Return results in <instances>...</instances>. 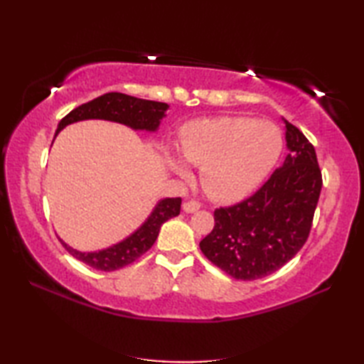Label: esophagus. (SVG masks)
<instances>
[{"instance_id":"1","label":"esophagus","mask_w":364,"mask_h":364,"mask_svg":"<svg viewBox=\"0 0 364 364\" xmlns=\"http://www.w3.org/2000/svg\"><path fill=\"white\" fill-rule=\"evenodd\" d=\"M200 208H202V203L196 202V200H189V202H184L183 203L184 213H196V211L200 210Z\"/></svg>"}]
</instances>
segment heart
I'll return each mask as SVG.
<instances>
[{
  "mask_svg": "<svg viewBox=\"0 0 364 364\" xmlns=\"http://www.w3.org/2000/svg\"><path fill=\"white\" fill-rule=\"evenodd\" d=\"M183 159L200 166V183L210 197L239 200L258 186L277 164L283 134L272 122L249 117L202 119L181 129ZM180 173L184 167L170 161Z\"/></svg>",
  "mask_w": 364,
  "mask_h": 364,
  "instance_id": "b5f03b06",
  "label": "heart"
}]
</instances>
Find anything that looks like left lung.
Here are the masks:
<instances>
[{
  "label": "left lung",
  "mask_w": 364,
  "mask_h": 364,
  "mask_svg": "<svg viewBox=\"0 0 364 364\" xmlns=\"http://www.w3.org/2000/svg\"><path fill=\"white\" fill-rule=\"evenodd\" d=\"M286 123L291 153L249 198L214 211V228L202 242L205 257L236 280H258L296 257L310 236L322 189L313 144Z\"/></svg>",
  "instance_id": "8db88e82"
}]
</instances>
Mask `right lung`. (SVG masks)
<instances>
[{"label": "right lung", "mask_w": 364, "mask_h": 364, "mask_svg": "<svg viewBox=\"0 0 364 364\" xmlns=\"http://www.w3.org/2000/svg\"><path fill=\"white\" fill-rule=\"evenodd\" d=\"M167 107V103L136 98L131 95L119 94V92H109V94H105L102 97L92 100V102L84 103L68 112L65 117L59 122L56 134L64 127L70 125V123L87 119H103L123 123V125H128L134 129L154 131L159 127V122L164 117ZM180 197L161 200L150 214V218L145 220L141 228L134 231V233L128 236L127 239H123L122 242L100 252L82 253L72 249L70 245H67L65 242L60 241V239L59 241L63 242L68 253L73 255L78 261H82L84 264H87L97 270L112 272V270H117L131 264V262H134L137 258H141L145 252H149L154 241H156L162 223L180 214Z\"/></svg>", "instance_id": "1"}]
</instances>
